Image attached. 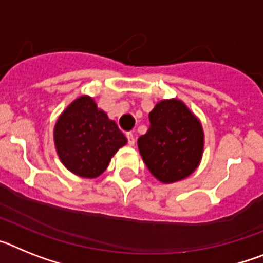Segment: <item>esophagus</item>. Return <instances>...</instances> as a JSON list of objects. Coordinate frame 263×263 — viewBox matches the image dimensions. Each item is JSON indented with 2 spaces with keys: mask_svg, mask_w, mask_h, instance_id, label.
I'll list each match as a JSON object with an SVG mask.
<instances>
[{
  "mask_svg": "<svg viewBox=\"0 0 263 263\" xmlns=\"http://www.w3.org/2000/svg\"><path fill=\"white\" fill-rule=\"evenodd\" d=\"M126 138H127V143H129L130 146H134V143H136V138H134L133 133H126Z\"/></svg>",
  "mask_w": 263,
  "mask_h": 263,
  "instance_id": "obj_1",
  "label": "esophagus"
}]
</instances>
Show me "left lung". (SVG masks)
<instances>
[{
  "instance_id": "left-lung-1",
  "label": "left lung",
  "mask_w": 263,
  "mask_h": 263,
  "mask_svg": "<svg viewBox=\"0 0 263 263\" xmlns=\"http://www.w3.org/2000/svg\"><path fill=\"white\" fill-rule=\"evenodd\" d=\"M150 127L138 138L148 171L162 183L188 178L200 164L204 132L199 118L176 99L162 100L148 113Z\"/></svg>"
}]
</instances>
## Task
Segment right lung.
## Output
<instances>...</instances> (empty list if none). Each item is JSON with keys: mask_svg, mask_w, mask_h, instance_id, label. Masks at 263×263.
Returning a JSON list of instances; mask_svg holds the SVG:
<instances>
[{"mask_svg": "<svg viewBox=\"0 0 263 263\" xmlns=\"http://www.w3.org/2000/svg\"><path fill=\"white\" fill-rule=\"evenodd\" d=\"M53 141L64 167L89 179L101 175L127 142L117 124L89 96L78 97L64 109L53 127Z\"/></svg>", "mask_w": 263, "mask_h": 263, "instance_id": "right-lung-1", "label": "right lung"}]
</instances>
